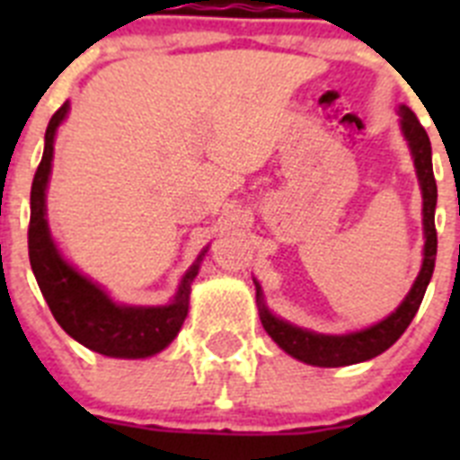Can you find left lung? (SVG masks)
Wrapping results in <instances>:
<instances>
[{"label":"left lung","instance_id":"8db88e82","mask_svg":"<svg viewBox=\"0 0 460 460\" xmlns=\"http://www.w3.org/2000/svg\"><path fill=\"white\" fill-rule=\"evenodd\" d=\"M401 126L410 142L414 156V168L420 174L421 195H424V265H421L420 276L414 280L412 290L403 299V304L396 311L373 327L357 332V334L345 336H324L313 334L306 329H299L295 324H288L283 320L274 318L262 302H260V323L265 327L267 334L279 343V348L292 355L295 359L306 361L311 367H350L359 361L373 359L382 352L392 348L408 324L412 323L414 313L420 311V304L424 299V292L429 288V280L436 270V253H438V233H436V202H438V186L433 177V164H430V140L426 136L424 126L420 124L412 110L401 105ZM260 295V288H258Z\"/></svg>","mask_w":460,"mask_h":460}]
</instances>
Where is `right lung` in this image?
I'll list each match as a JSON object with an SVG mask.
<instances>
[{
  "mask_svg": "<svg viewBox=\"0 0 460 460\" xmlns=\"http://www.w3.org/2000/svg\"><path fill=\"white\" fill-rule=\"evenodd\" d=\"M68 112V103L57 110L46 128V149L31 181V214L27 243H30V265L40 292L46 296L52 315L68 336L83 343L89 350L108 357L156 355L177 336L189 313L190 283L200 270V258L186 271L174 302L170 306L142 308L119 306L92 280L73 270L57 253L46 221V186L50 177L52 142L57 126Z\"/></svg>",
  "mask_w": 460,
  "mask_h": 460,
  "instance_id": "right-lung-1",
  "label": "right lung"
}]
</instances>
